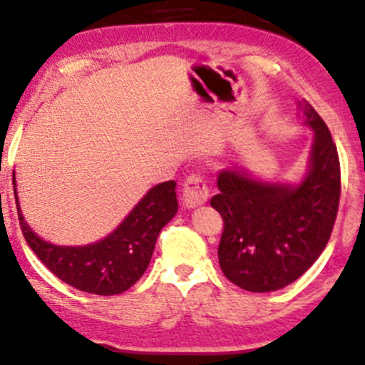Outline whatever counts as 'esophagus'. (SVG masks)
Wrapping results in <instances>:
<instances>
[{
	"mask_svg": "<svg viewBox=\"0 0 365 365\" xmlns=\"http://www.w3.org/2000/svg\"><path fill=\"white\" fill-rule=\"evenodd\" d=\"M210 197V189L202 175H190L183 183V202L187 207L201 206Z\"/></svg>",
	"mask_w": 365,
	"mask_h": 365,
	"instance_id": "esophagus-1",
	"label": "esophagus"
}]
</instances>
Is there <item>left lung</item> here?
<instances>
[{"label":"left lung","instance_id":"1","mask_svg":"<svg viewBox=\"0 0 365 365\" xmlns=\"http://www.w3.org/2000/svg\"><path fill=\"white\" fill-rule=\"evenodd\" d=\"M314 128L310 168L298 185L259 182L244 171L218 175L211 206L222 215L218 262L225 277L253 293L286 287L314 265L338 215L341 171L334 142L314 107L299 103Z\"/></svg>","mask_w":365,"mask_h":365}]
</instances>
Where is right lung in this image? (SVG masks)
Segmentation results:
<instances>
[{"label":"right lung","instance_id":"right-lung-1","mask_svg":"<svg viewBox=\"0 0 365 365\" xmlns=\"http://www.w3.org/2000/svg\"><path fill=\"white\" fill-rule=\"evenodd\" d=\"M175 187L173 180L152 187L110 235L90 246L71 247L43 241L24 222L14 173L20 228L31 250L60 280L100 296L124 293L147 270L159 232L178 211Z\"/></svg>","mask_w":365,"mask_h":365}]
</instances>
